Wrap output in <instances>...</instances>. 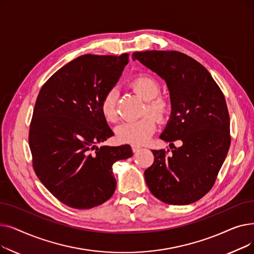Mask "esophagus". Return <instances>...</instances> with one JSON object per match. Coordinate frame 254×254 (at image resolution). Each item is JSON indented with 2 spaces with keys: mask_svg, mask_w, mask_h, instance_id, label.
Returning <instances> with one entry per match:
<instances>
[{
  "mask_svg": "<svg viewBox=\"0 0 254 254\" xmlns=\"http://www.w3.org/2000/svg\"><path fill=\"white\" fill-rule=\"evenodd\" d=\"M131 149L134 152H138L141 149V146H139L137 144H131Z\"/></svg>",
  "mask_w": 254,
  "mask_h": 254,
  "instance_id": "esophagus-1",
  "label": "esophagus"
}]
</instances>
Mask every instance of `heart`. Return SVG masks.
I'll use <instances>...</instances> for the list:
<instances>
[{"mask_svg": "<svg viewBox=\"0 0 254 254\" xmlns=\"http://www.w3.org/2000/svg\"><path fill=\"white\" fill-rule=\"evenodd\" d=\"M139 97L148 101L146 110L152 114L157 120H164L171 110L170 102L162 97H157L161 87L156 80L147 75L135 77L129 83ZM117 92L110 89L101 102V112L104 118L109 123L117 120ZM155 130V120L152 116H144L135 120H127L116 127V137L123 143L142 144L147 141Z\"/></svg>", "mask_w": 254, "mask_h": 254, "instance_id": "heart-1", "label": "heart"}]
</instances>
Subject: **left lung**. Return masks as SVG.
I'll use <instances>...</instances> for the list:
<instances>
[{"label": "left lung", "instance_id": "1", "mask_svg": "<svg viewBox=\"0 0 254 254\" xmlns=\"http://www.w3.org/2000/svg\"><path fill=\"white\" fill-rule=\"evenodd\" d=\"M131 57L165 80L172 108L159 138L174 149L171 154L152 150L153 165L144 172L146 184L166 204L194 203L212 189L230 148L223 93L205 66L184 53L148 50ZM176 139L183 142L180 148L171 143Z\"/></svg>", "mask_w": 254, "mask_h": 254}]
</instances>
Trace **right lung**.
Instances as JSON below:
<instances>
[{"label": "right lung", "instance_id": "1", "mask_svg": "<svg viewBox=\"0 0 254 254\" xmlns=\"http://www.w3.org/2000/svg\"><path fill=\"white\" fill-rule=\"evenodd\" d=\"M128 63V55L81 56L53 74L40 90L29 144L39 180L64 205L90 209L113 195L112 166L132 155L129 145L102 146L114 134L101 102Z\"/></svg>", "mask_w": 254, "mask_h": 254}]
</instances>
